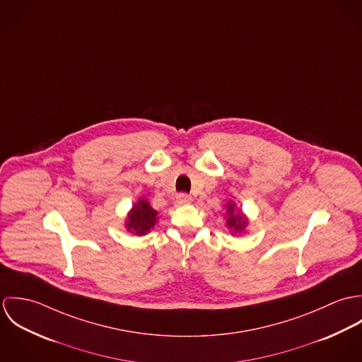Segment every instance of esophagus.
Segmentation results:
<instances>
[{"instance_id":"esophagus-1","label":"esophagus","mask_w":362,"mask_h":362,"mask_svg":"<svg viewBox=\"0 0 362 362\" xmlns=\"http://www.w3.org/2000/svg\"><path fill=\"white\" fill-rule=\"evenodd\" d=\"M175 202H177L178 205H187V204H191V202H192V198H191L189 195H187V194H178V195L175 197Z\"/></svg>"}]
</instances>
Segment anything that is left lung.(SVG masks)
I'll return each instance as SVG.
<instances>
[{
	"instance_id": "8db88e82",
	"label": "left lung",
	"mask_w": 362,
	"mask_h": 362,
	"mask_svg": "<svg viewBox=\"0 0 362 362\" xmlns=\"http://www.w3.org/2000/svg\"><path fill=\"white\" fill-rule=\"evenodd\" d=\"M224 218H226V226L230 230L231 235H241L247 231V226L250 223L247 214H244L243 210H237V206L233 201H230L226 205V213H224Z\"/></svg>"
}]
</instances>
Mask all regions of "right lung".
Segmentation results:
<instances>
[{"label":"right lung","mask_w":362,"mask_h":362,"mask_svg":"<svg viewBox=\"0 0 362 362\" xmlns=\"http://www.w3.org/2000/svg\"><path fill=\"white\" fill-rule=\"evenodd\" d=\"M157 214V210L151 206V204L146 199L139 198L128 211L124 226L128 233L142 237L151 233V230L155 227Z\"/></svg>","instance_id":"obj_1"}]
</instances>
